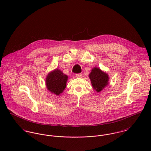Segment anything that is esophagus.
Here are the masks:
<instances>
[{
    "label": "esophagus",
    "instance_id": "obj_1",
    "mask_svg": "<svg viewBox=\"0 0 151 151\" xmlns=\"http://www.w3.org/2000/svg\"><path fill=\"white\" fill-rule=\"evenodd\" d=\"M76 77H77V78H81V77H82V74H81V73L76 74Z\"/></svg>",
    "mask_w": 151,
    "mask_h": 151
}]
</instances>
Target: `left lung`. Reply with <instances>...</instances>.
<instances>
[{"label": "left lung", "mask_w": 151, "mask_h": 151, "mask_svg": "<svg viewBox=\"0 0 151 151\" xmlns=\"http://www.w3.org/2000/svg\"><path fill=\"white\" fill-rule=\"evenodd\" d=\"M89 77L93 89L98 92L101 91L108 85L109 81L108 74L101 71L99 68L94 67L89 74Z\"/></svg>", "instance_id": "8db88e82"}]
</instances>
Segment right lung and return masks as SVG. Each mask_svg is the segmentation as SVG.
Masks as SVG:
<instances>
[{
  "label": "right lung",
  "instance_id": "add662e5",
  "mask_svg": "<svg viewBox=\"0 0 151 151\" xmlns=\"http://www.w3.org/2000/svg\"><path fill=\"white\" fill-rule=\"evenodd\" d=\"M67 78V76L60 70L56 69L47 75L46 80V87L52 93L59 95L65 89Z\"/></svg>",
  "mask_w": 151,
  "mask_h": 151
}]
</instances>
